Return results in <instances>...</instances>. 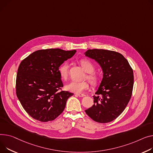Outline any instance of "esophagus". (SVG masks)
Instances as JSON below:
<instances>
[{
  "label": "esophagus",
  "mask_w": 153,
  "mask_h": 153,
  "mask_svg": "<svg viewBox=\"0 0 153 153\" xmlns=\"http://www.w3.org/2000/svg\"><path fill=\"white\" fill-rule=\"evenodd\" d=\"M76 95L79 96V97H83L85 96V95H84L83 94H76Z\"/></svg>",
  "instance_id": "obj_1"
}]
</instances>
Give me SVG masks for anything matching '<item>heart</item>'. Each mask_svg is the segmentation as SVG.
<instances>
[{"instance_id": "b5f03b06", "label": "heart", "mask_w": 153, "mask_h": 153, "mask_svg": "<svg viewBox=\"0 0 153 153\" xmlns=\"http://www.w3.org/2000/svg\"><path fill=\"white\" fill-rule=\"evenodd\" d=\"M81 66H82L84 69L88 73L87 77L90 80V82L93 85H97L99 82V77L94 73L95 70V67L94 65L91 63L90 61L87 59H82L80 61ZM58 72L60 77L63 79H66L68 77L69 73V65L68 62H64L62 65H61L58 68ZM89 87V84L87 81H82V82H78L76 80H71L68 82L65 88L66 90L74 93H80L84 90L87 89Z\"/></svg>"}]
</instances>
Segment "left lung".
<instances>
[{
    "instance_id": "left-lung-1",
    "label": "left lung",
    "mask_w": 153,
    "mask_h": 153,
    "mask_svg": "<svg viewBox=\"0 0 153 153\" xmlns=\"http://www.w3.org/2000/svg\"><path fill=\"white\" fill-rule=\"evenodd\" d=\"M84 54L95 59L103 71V79L94 96V105L85 111L97 123H109L123 113L129 102L133 70L124 56L114 51L89 49Z\"/></svg>"
}]
</instances>
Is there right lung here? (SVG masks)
<instances>
[{
  "instance_id": "add662e5",
  "label": "right lung",
  "mask_w": 153,
  "mask_h": 153,
  "mask_svg": "<svg viewBox=\"0 0 153 153\" xmlns=\"http://www.w3.org/2000/svg\"><path fill=\"white\" fill-rule=\"evenodd\" d=\"M76 52V50L59 48L39 50L20 63L16 80V95L25 110L34 119L53 120L64 111L68 99L73 94L59 91L63 84L58 68Z\"/></svg>"
}]
</instances>
